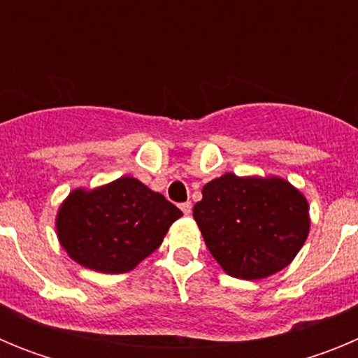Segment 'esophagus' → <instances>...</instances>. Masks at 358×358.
Returning a JSON list of instances; mask_svg holds the SVG:
<instances>
[{"mask_svg": "<svg viewBox=\"0 0 358 358\" xmlns=\"http://www.w3.org/2000/svg\"><path fill=\"white\" fill-rule=\"evenodd\" d=\"M181 210H182V213H185V215L192 213V202H189V201L182 202V204H181Z\"/></svg>", "mask_w": 358, "mask_h": 358, "instance_id": "obj_1", "label": "esophagus"}]
</instances>
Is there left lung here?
<instances>
[{
  "label": "left lung",
  "mask_w": 358,
  "mask_h": 358,
  "mask_svg": "<svg viewBox=\"0 0 358 358\" xmlns=\"http://www.w3.org/2000/svg\"><path fill=\"white\" fill-rule=\"evenodd\" d=\"M194 218L217 264L249 281L285 268L310 231L305 195L281 177L224 173L202 188Z\"/></svg>",
  "instance_id": "8db88e82"
}]
</instances>
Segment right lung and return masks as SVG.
Listing matches in <instances>:
<instances>
[{"label": "right lung", "instance_id": "1", "mask_svg": "<svg viewBox=\"0 0 358 358\" xmlns=\"http://www.w3.org/2000/svg\"><path fill=\"white\" fill-rule=\"evenodd\" d=\"M182 211L134 177L77 188L57 213V236L71 260L96 273L122 274L156 251Z\"/></svg>", "mask_w": 358, "mask_h": 358}]
</instances>
